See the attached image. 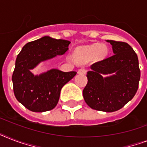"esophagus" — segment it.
Returning a JSON list of instances; mask_svg holds the SVG:
<instances>
[{"instance_id":"obj_1","label":"esophagus","mask_w":147,"mask_h":147,"mask_svg":"<svg viewBox=\"0 0 147 147\" xmlns=\"http://www.w3.org/2000/svg\"><path fill=\"white\" fill-rule=\"evenodd\" d=\"M86 69H78V74H80V75H85L86 74Z\"/></svg>"}]
</instances>
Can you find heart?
Segmentation results:
<instances>
[{
    "instance_id": "heart-1",
    "label": "heart",
    "mask_w": 147,
    "mask_h": 147,
    "mask_svg": "<svg viewBox=\"0 0 147 147\" xmlns=\"http://www.w3.org/2000/svg\"><path fill=\"white\" fill-rule=\"evenodd\" d=\"M107 47L105 44H93L88 47H83L76 52V55L80 59H87L97 55L99 57H104L107 55Z\"/></svg>"
}]
</instances>
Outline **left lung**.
<instances>
[{"label": "left lung", "instance_id": "obj_1", "mask_svg": "<svg viewBox=\"0 0 147 147\" xmlns=\"http://www.w3.org/2000/svg\"><path fill=\"white\" fill-rule=\"evenodd\" d=\"M114 55L91 65L83 97L91 108L105 112L121 109L137 93L140 78L138 57L127 42L106 40Z\"/></svg>", "mask_w": 147, "mask_h": 147}]
</instances>
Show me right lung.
<instances>
[{
    "instance_id": "1",
    "label": "right lung",
    "mask_w": 147,
    "mask_h": 147,
    "mask_svg": "<svg viewBox=\"0 0 147 147\" xmlns=\"http://www.w3.org/2000/svg\"><path fill=\"white\" fill-rule=\"evenodd\" d=\"M70 41L56 40L46 36L27 42L17 55L12 76L13 92L17 100L33 112H44L56 106L62 88L76 75L52 69L40 75L31 70L38 65L64 55Z\"/></svg>"
}]
</instances>
